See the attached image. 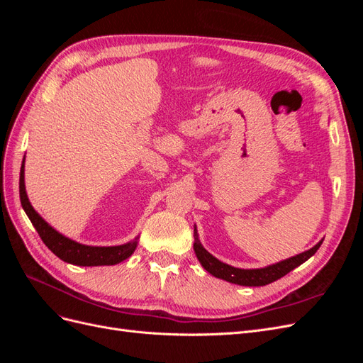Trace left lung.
<instances>
[{"instance_id":"8db88e82","label":"left lung","mask_w":363,"mask_h":363,"mask_svg":"<svg viewBox=\"0 0 363 363\" xmlns=\"http://www.w3.org/2000/svg\"><path fill=\"white\" fill-rule=\"evenodd\" d=\"M194 239H195L194 251L196 255V259H199L203 265V268L207 272H211L213 277L223 279L225 281L235 283V284H240V286H265V284H269L272 281L281 279L296 267H300L301 263H304L307 259H311L323 244V240H320V242H318L315 247H312L311 250L300 252V255L289 257L286 260L274 263V265H269L265 268L240 269V268L230 267L227 263L213 257L211 252L201 245L199 233H196V228H194Z\"/></svg>"}]
</instances>
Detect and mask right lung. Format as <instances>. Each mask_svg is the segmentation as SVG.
I'll return each instance as SVG.
<instances>
[{"label":"right lung","instance_id":"add662e5","mask_svg":"<svg viewBox=\"0 0 363 363\" xmlns=\"http://www.w3.org/2000/svg\"><path fill=\"white\" fill-rule=\"evenodd\" d=\"M26 159V157H24ZM19 199L23 208L26 211L27 216L30 218L31 224L35 225L36 232L39 233L40 239L54 255L63 262L72 263V265L79 267H101V265H116V263L125 260L133 255V251L138 247V239L131 240L124 245H115V247H91L75 242V240L60 235L56 232L45 219H43L28 201V196L26 192V183H24V162L21 167L19 174Z\"/></svg>","mask_w":363,"mask_h":363}]
</instances>
